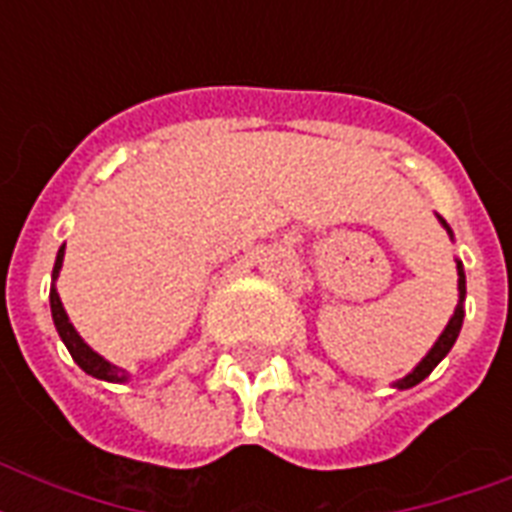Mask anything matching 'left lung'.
<instances>
[{
    "label": "left lung",
    "mask_w": 512,
    "mask_h": 512,
    "mask_svg": "<svg viewBox=\"0 0 512 512\" xmlns=\"http://www.w3.org/2000/svg\"><path fill=\"white\" fill-rule=\"evenodd\" d=\"M438 220H441V225H444V228H446V233H449V236H452V239H454L452 228L446 225L444 217H438ZM457 276H460V279H457V289H460V303H457V308H454V316H452V319H449V324H446V329H444V332H441V337H438V340H436V345H433V348L428 350V356L422 358L420 364L414 366L412 372L406 374L404 380L393 382V388L406 390V388H414L417 382L425 380V377H428V374L433 372V369H436L438 364H441V358H444L446 353L452 350V345H454V342H457V337H460L462 319H465V308H462V303H465V271H462L460 260H457Z\"/></svg>",
    "instance_id": "1"
}]
</instances>
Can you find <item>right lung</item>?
Masks as SVG:
<instances>
[{
  "label": "right lung",
  "mask_w": 512,
  "mask_h": 512,
  "mask_svg": "<svg viewBox=\"0 0 512 512\" xmlns=\"http://www.w3.org/2000/svg\"><path fill=\"white\" fill-rule=\"evenodd\" d=\"M63 252H66V244L58 249V257H55V268H52V289H50V311H52V321H55V329H58L60 340L66 342L68 353L74 358L76 364L82 366L84 372L92 374V377H98V380H106V382H127L130 380V374L114 366L111 361L95 353V350L87 345V342L79 337V332L74 329V324L68 321V313L60 303V295L58 289H55V281H58V273L63 268Z\"/></svg>",
  "instance_id": "right-lung-1"
}]
</instances>
